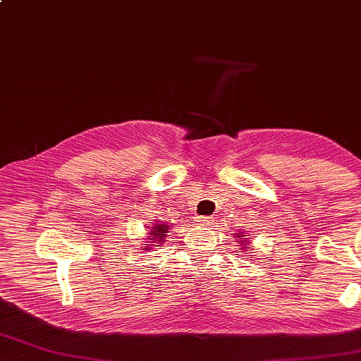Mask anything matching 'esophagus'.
I'll return each instance as SVG.
<instances>
[{
	"label": "esophagus",
	"instance_id": "34e87169",
	"mask_svg": "<svg viewBox=\"0 0 361 361\" xmlns=\"http://www.w3.org/2000/svg\"><path fill=\"white\" fill-rule=\"evenodd\" d=\"M197 224L202 227H208L213 224V218H209V216H199L197 218Z\"/></svg>",
	"mask_w": 361,
	"mask_h": 361
}]
</instances>
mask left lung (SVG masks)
I'll return each mask as SVG.
<instances>
[{
  "label": "left lung",
  "mask_w": 361,
  "mask_h": 361,
  "mask_svg": "<svg viewBox=\"0 0 361 361\" xmlns=\"http://www.w3.org/2000/svg\"><path fill=\"white\" fill-rule=\"evenodd\" d=\"M240 237H241V235H240Z\"/></svg>",
  "instance_id": "left-lung-1"
}]
</instances>
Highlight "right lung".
Listing matches in <instances>:
<instances>
[{"label": "right lung", "instance_id": "1", "mask_svg": "<svg viewBox=\"0 0 361 361\" xmlns=\"http://www.w3.org/2000/svg\"><path fill=\"white\" fill-rule=\"evenodd\" d=\"M167 231H169V227L167 226H164V224H156L154 226V228H153V233H149V235H156V237H162V235H166L167 233ZM149 240V238H148ZM158 240V238H156ZM149 243H152V241H149Z\"/></svg>", "mask_w": 361, "mask_h": 361}]
</instances>
